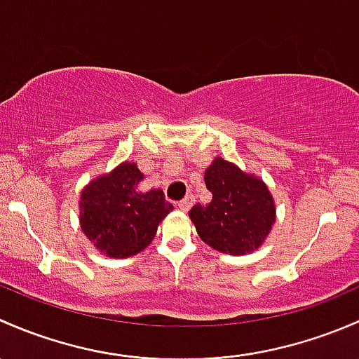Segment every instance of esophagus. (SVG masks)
<instances>
[{
  "label": "esophagus",
  "mask_w": 359,
  "mask_h": 359,
  "mask_svg": "<svg viewBox=\"0 0 359 359\" xmlns=\"http://www.w3.org/2000/svg\"><path fill=\"white\" fill-rule=\"evenodd\" d=\"M194 204H195V197H194V195H187V197H184L183 201L178 202V209L180 210H188Z\"/></svg>",
  "instance_id": "obj_1"
}]
</instances>
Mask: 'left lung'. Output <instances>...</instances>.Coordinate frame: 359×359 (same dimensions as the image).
Segmentation results:
<instances>
[{
  "label": "left lung",
  "mask_w": 359,
  "mask_h": 359,
  "mask_svg": "<svg viewBox=\"0 0 359 359\" xmlns=\"http://www.w3.org/2000/svg\"><path fill=\"white\" fill-rule=\"evenodd\" d=\"M204 181L212 198L205 205L195 204L188 212L198 236L230 256L259 249L276 217L264 181L221 157L205 169Z\"/></svg>",
  "instance_id": "8db88e82"
}]
</instances>
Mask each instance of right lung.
I'll return each instance as SVG.
<instances>
[{"mask_svg":"<svg viewBox=\"0 0 359 359\" xmlns=\"http://www.w3.org/2000/svg\"><path fill=\"white\" fill-rule=\"evenodd\" d=\"M142 180L135 162H123L81 194V230L105 256L124 259L142 252L172 210L162 190H140Z\"/></svg>","mask_w":359,"mask_h":359,"instance_id":"obj_1","label":"right lung"}]
</instances>
